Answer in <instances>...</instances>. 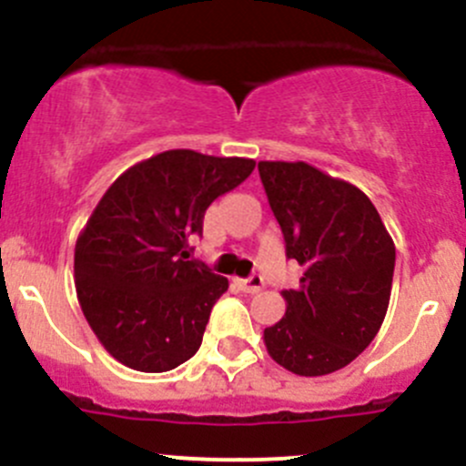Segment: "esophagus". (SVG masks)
<instances>
[{
	"label": "esophagus",
	"mask_w": 466,
	"mask_h": 466,
	"mask_svg": "<svg viewBox=\"0 0 466 466\" xmlns=\"http://www.w3.org/2000/svg\"><path fill=\"white\" fill-rule=\"evenodd\" d=\"M238 289L243 290V293H259V290L263 289V279L259 275H252L250 279H241L238 281Z\"/></svg>",
	"instance_id": "obj_1"
}]
</instances>
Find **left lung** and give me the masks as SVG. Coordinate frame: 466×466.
<instances>
[{"label": "left lung", "instance_id": "8db88e82", "mask_svg": "<svg viewBox=\"0 0 466 466\" xmlns=\"http://www.w3.org/2000/svg\"><path fill=\"white\" fill-rule=\"evenodd\" d=\"M268 203L302 266L286 313L263 329L275 363L299 377L350 365L379 333L390 304L394 241L372 200L307 162H259Z\"/></svg>", "mask_w": 466, "mask_h": 466}]
</instances>
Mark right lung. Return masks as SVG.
Instances as JSON below:
<instances>
[{"label":"right lung","mask_w":466,"mask_h":466,"mask_svg":"<svg viewBox=\"0 0 466 466\" xmlns=\"http://www.w3.org/2000/svg\"><path fill=\"white\" fill-rule=\"evenodd\" d=\"M255 159L164 150L121 173L78 234V304L107 354L137 372H168L203 342L228 279L189 261L207 207L241 185Z\"/></svg>","instance_id":"obj_1"}]
</instances>
